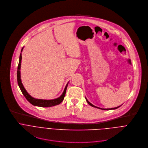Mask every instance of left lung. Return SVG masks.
Instances as JSON below:
<instances>
[{
  "mask_svg": "<svg viewBox=\"0 0 148 148\" xmlns=\"http://www.w3.org/2000/svg\"><path fill=\"white\" fill-rule=\"evenodd\" d=\"M86 101H87V102H88V103L90 105H91V106H92V107H95V108H99V109H101V108H98V107H95V106H94V105H92L91 103H90L87 99V98H86ZM120 107V106H119ZM119 107H116V108H110V109H102V110H115V109H116V108H119Z\"/></svg>",
  "mask_w": 148,
  "mask_h": 148,
  "instance_id": "1",
  "label": "left lung"
}]
</instances>
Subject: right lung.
<instances>
[{"mask_svg": "<svg viewBox=\"0 0 148 148\" xmlns=\"http://www.w3.org/2000/svg\"><path fill=\"white\" fill-rule=\"evenodd\" d=\"M23 50V49H22V51ZM21 61H22V54H20V57H19V62L18 64L17 67V83L18 85L20 87V89L22 91V94L25 97L26 99L32 105H34V106H38V107H50L53 106H55V105L60 104L64 98V97L66 95V90L67 88L68 84H67V86L65 87V89L64 90V92H63L62 94L58 98L54 99H51V100H46V99H35L31 97L26 91L25 88H24L23 84L22 83V81H21L20 79V66H21Z\"/></svg>", "mask_w": 148, "mask_h": 148, "instance_id": "obj_1", "label": "right lung"}]
</instances>
